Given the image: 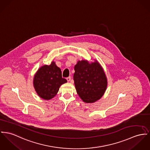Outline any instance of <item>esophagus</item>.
<instances>
[{
    "mask_svg": "<svg viewBox=\"0 0 150 150\" xmlns=\"http://www.w3.org/2000/svg\"><path fill=\"white\" fill-rule=\"evenodd\" d=\"M66 79H67V81H69L71 80V76H69V77H67L66 78Z\"/></svg>",
    "mask_w": 150,
    "mask_h": 150,
    "instance_id": "obj_1",
    "label": "esophagus"
}]
</instances>
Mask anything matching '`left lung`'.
<instances>
[{
	"instance_id": "left-lung-1",
	"label": "left lung",
	"mask_w": 150,
	"mask_h": 150,
	"mask_svg": "<svg viewBox=\"0 0 150 150\" xmlns=\"http://www.w3.org/2000/svg\"><path fill=\"white\" fill-rule=\"evenodd\" d=\"M74 80L76 92L86 103H93L103 95L107 87V79L100 65L79 61L74 67Z\"/></svg>"
}]
</instances>
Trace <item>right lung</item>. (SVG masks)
I'll use <instances>...</instances> for the list:
<instances>
[{
    "label": "right lung",
    "instance_id": "obj_1",
    "mask_svg": "<svg viewBox=\"0 0 150 150\" xmlns=\"http://www.w3.org/2000/svg\"><path fill=\"white\" fill-rule=\"evenodd\" d=\"M67 81L62 78L60 69L52 62L50 65H45L39 69L35 75L34 84L38 95L49 100L56 95L60 86Z\"/></svg>",
    "mask_w": 150,
    "mask_h": 150
}]
</instances>
